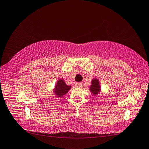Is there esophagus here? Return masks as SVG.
I'll return each instance as SVG.
<instances>
[{"label": "esophagus", "instance_id": "obj_1", "mask_svg": "<svg viewBox=\"0 0 149 149\" xmlns=\"http://www.w3.org/2000/svg\"><path fill=\"white\" fill-rule=\"evenodd\" d=\"M83 84L81 82L77 83H76V85H75V86H76V87H77V88H82L83 87Z\"/></svg>", "mask_w": 149, "mask_h": 149}]
</instances>
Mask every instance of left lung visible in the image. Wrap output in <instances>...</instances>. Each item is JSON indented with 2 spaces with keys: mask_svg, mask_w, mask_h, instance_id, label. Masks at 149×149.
Listing matches in <instances>:
<instances>
[{
  "mask_svg": "<svg viewBox=\"0 0 149 149\" xmlns=\"http://www.w3.org/2000/svg\"><path fill=\"white\" fill-rule=\"evenodd\" d=\"M100 90V86L99 85V81L97 79L92 80V85L90 86V91L93 94H98Z\"/></svg>",
  "mask_w": 149,
  "mask_h": 149,
  "instance_id": "8db88e82",
  "label": "left lung"
}]
</instances>
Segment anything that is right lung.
Wrapping results in <instances>:
<instances>
[{"mask_svg":"<svg viewBox=\"0 0 149 149\" xmlns=\"http://www.w3.org/2000/svg\"><path fill=\"white\" fill-rule=\"evenodd\" d=\"M70 88H71V86H68L63 80L59 79L55 85L54 92L58 97H62L66 94Z\"/></svg>","mask_w":149,"mask_h":149,"instance_id":"right-lung-1","label":"right lung"}]
</instances>
